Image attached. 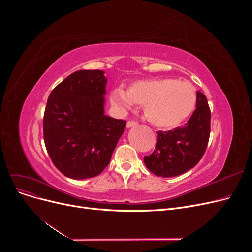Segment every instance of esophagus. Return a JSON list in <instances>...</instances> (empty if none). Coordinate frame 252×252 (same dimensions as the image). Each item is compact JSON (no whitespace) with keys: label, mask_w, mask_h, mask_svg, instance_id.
<instances>
[{"label":"esophagus","mask_w":252,"mask_h":252,"mask_svg":"<svg viewBox=\"0 0 252 252\" xmlns=\"http://www.w3.org/2000/svg\"><path fill=\"white\" fill-rule=\"evenodd\" d=\"M136 125H138V122H135V121H128L126 123L127 128H131V127H134Z\"/></svg>","instance_id":"obj_1"}]
</instances>
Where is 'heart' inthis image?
I'll return each mask as SVG.
<instances>
[{"instance_id":"1","label":"heart","mask_w":252,"mask_h":252,"mask_svg":"<svg viewBox=\"0 0 252 252\" xmlns=\"http://www.w3.org/2000/svg\"><path fill=\"white\" fill-rule=\"evenodd\" d=\"M110 102L121 110L135 104L144 106L145 118L163 129L178 127L191 116L196 105L193 87L184 81L150 79L136 81L123 88H114Z\"/></svg>"}]
</instances>
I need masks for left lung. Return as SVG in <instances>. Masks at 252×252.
<instances>
[{
  "label": "left lung",
  "instance_id": "left-lung-1",
  "mask_svg": "<svg viewBox=\"0 0 252 252\" xmlns=\"http://www.w3.org/2000/svg\"><path fill=\"white\" fill-rule=\"evenodd\" d=\"M210 108L206 96L196 91V108L183 127L158 131L156 149L144 157L150 172L162 178L177 177L200 162L210 134Z\"/></svg>",
  "mask_w": 252,
  "mask_h": 252
}]
</instances>
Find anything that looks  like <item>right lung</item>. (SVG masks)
I'll return each mask as SVG.
<instances>
[{
    "instance_id": "1",
    "label": "right lung",
    "mask_w": 252,
    "mask_h": 252,
    "mask_svg": "<svg viewBox=\"0 0 252 252\" xmlns=\"http://www.w3.org/2000/svg\"><path fill=\"white\" fill-rule=\"evenodd\" d=\"M102 70H79L49 96L43 120L44 142L51 161L65 177H96L110 162L126 121L106 116L107 79Z\"/></svg>"
}]
</instances>
